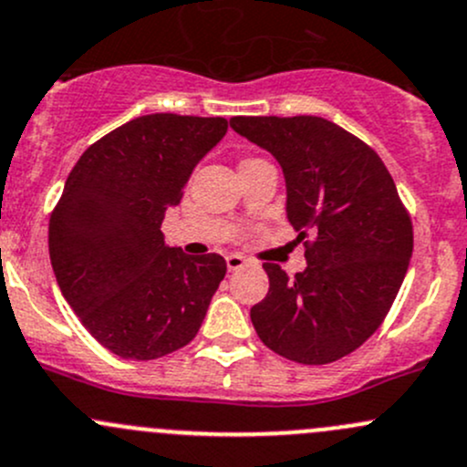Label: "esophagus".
Listing matches in <instances>:
<instances>
[{
	"label": "esophagus",
	"mask_w": 467,
	"mask_h": 467,
	"mask_svg": "<svg viewBox=\"0 0 467 467\" xmlns=\"http://www.w3.org/2000/svg\"><path fill=\"white\" fill-rule=\"evenodd\" d=\"M244 256H240V254H229L227 256V269L229 272H235V269H240L244 265Z\"/></svg>",
	"instance_id": "obj_1"
}]
</instances>
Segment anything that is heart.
<instances>
[{
  "label": "heart",
  "mask_w": 467,
  "mask_h": 467,
  "mask_svg": "<svg viewBox=\"0 0 467 467\" xmlns=\"http://www.w3.org/2000/svg\"><path fill=\"white\" fill-rule=\"evenodd\" d=\"M244 161H247V160H244Z\"/></svg>",
  "instance_id": "b5f03b06"
}]
</instances>
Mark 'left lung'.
<instances>
[{"label":"left lung","instance_id":"8db88e82","mask_svg":"<svg viewBox=\"0 0 467 467\" xmlns=\"http://www.w3.org/2000/svg\"><path fill=\"white\" fill-rule=\"evenodd\" d=\"M232 128L272 152L287 184V220L307 267L287 276L263 263L269 292L252 307L267 348L330 364L379 328L410 267L411 215L371 146L321 117H234Z\"/></svg>","mask_w":467,"mask_h":467}]
</instances>
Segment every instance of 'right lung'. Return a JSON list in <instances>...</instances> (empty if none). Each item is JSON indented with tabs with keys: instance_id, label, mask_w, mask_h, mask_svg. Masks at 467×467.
Segmentation results:
<instances>
[{
	"instance_id": "add662e5",
	"label": "right lung",
	"mask_w": 467,
	"mask_h": 467,
	"mask_svg": "<svg viewBox=\"0 0 467 467\" xmlns=\"http://www.w3.org/2000/svg\"><path fill=\"white\" fill-rule=\"evenodd\" d=\"M227 132L223 117L146 114L91 143L49 218L56 281L89 335L123 359H157L198 335L227 274L220 254L163 243L198 163Z\"/></svg>"
}]
</instances>
